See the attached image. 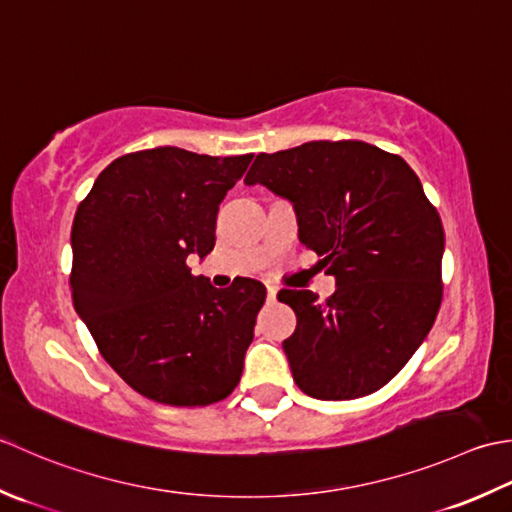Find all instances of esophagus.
<instances>
[{
    "label": "esophagus",
    "mask_w": 512,
    "mask_h": 512,
    "mask_svg": "<svg viewBox=\"0 0 512 512\" xmlns=\"http://www.w3.org/2000/svg\"><path fill=\"white\" fill-rule=\"evenodd\" d=\"M276 296H278V289H276L274 285H267V300H269V302H274V300H276Z\"/></svg>",
    "instance_id": "1"
}]
</instances>
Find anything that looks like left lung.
Masks as SVG:
<instances>
[{"label":"left lung","mask_w":512,"mask_h":512,"mask_svg":"<svg viewBox=\"0 0 512 512\" xmlns=\"http://www.w3.org/2000/svg\"><path fill=\"white\" fill-rule=\"evenodd\" d=\"M247 185L294 205L298 238L336 291L278 294L296 311L283 342L300 391L353 400L382 389L429 336L442 302L444 229L402 156L364 141H311L258 154Z\"/></svg>","instance_id":"8db88e82"}]
</instances>
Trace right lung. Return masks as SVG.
Instances as JSON below:
<instances>
[{
	"label": "right lung",
	"instance_id": "obj_1",
	"mask_svg": "<svg viewBox=\"0 0 512 512\" xmlns=\"http://www.w3.org/2000/svg\"><path fill=\"white\" fill-rule=\"evenodd\" d=\"M252 159L172 145L125 154L77 207L75 311L110 367L154 402L205 406L241 380L265 285L216 289L192 276L187 256L212 252L218 205Z\"/></svg>",
	"mask_w": 512,
	"mask_h": 512
}]
</instances>
